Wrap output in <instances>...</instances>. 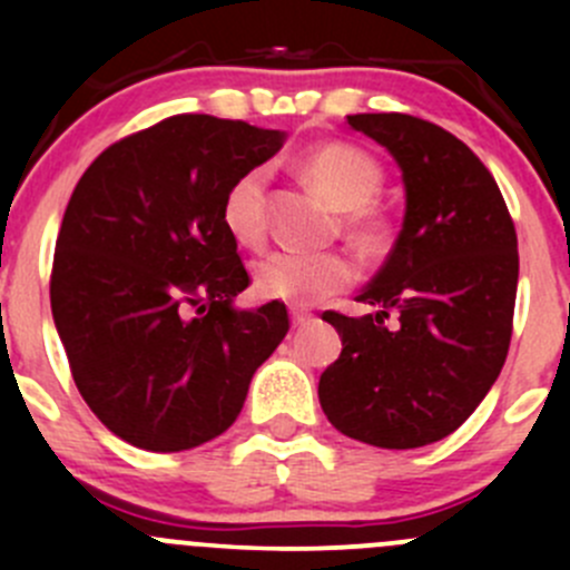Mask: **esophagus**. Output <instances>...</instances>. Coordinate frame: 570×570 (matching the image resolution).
Masks as SVG:
<instances>
[{"mask_svg": "<svg viewBox=\"0 0 570 570\" xmlns=\"http://www.w3.org/2000/svg\"><path fill=\"white\" fill-rule=\"evenodd\" d=\"M312 320H314V314L303 312V308H292V325L295 327H306Z\"/></svg>", "mask_w": 570, "mask_h": 570, "instance_id": "1", "label": "esophagus"}]
</instances>
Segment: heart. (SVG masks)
<instances>
[{"label":"heart","mask_w":570,"mask_h":570,"mask_svg":"<svg viewBox=\"0 0 570 570\" xmlns=\"http://www.w3.org/2000/svg\"><path fill=\"white\" fill-rule=\"evenodd\" d=\"M301 174L333 206L344 212V234L364 253H381L392 243V226L372 209L383 187V170L375 159L347 142L314 148L301 163ZM264 176L262 168L234 178L223 198V226L239 245H258L264 237ZM355 267L342 253L273 250L253 267V286L267 301L292 306H317L353 284Z\"/></svg>","instance_id":"obj_1"}]
</instances>
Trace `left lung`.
<instances>
[{
	"instance_id": "1",
	"label": "left lung",
	"mask_w": 570,
	"mask_h": 570,
	"mask_svg": "<svg viewBox=\"0 0 570 570\" xmlns=\"http://www.w3.org/2000/svg\"><path fill=\"white\" fill-rule=\"evenodd\" d=\"M347 124L394 157L405 217L358 295L377 312L322 314L342 355L322 372L320 405L350 439L413 450L455 433L497 383L513 333L519 239L493 176L455 135L402 112Z\"/></svg>"
}]
</instances>
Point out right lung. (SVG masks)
I'll list each match as a JSON object with an SVG mask.
<instances>
[{
    "label": "right lung",
    "instance_id": "right-lung-1",
    "mask_svg": "<svg viewBox=\"0 0 570 570\" xmlns=\"http://www.w3.org/2000/svg\"><path fill=\"white\" fill-rule=\"evenodd\" d=\"M284 140L174 115L79 178L57 234L51 317L79 394L126 444L181 452L226 433L289 331L281 303L234 306L248 273L220 217L234 178Z\"/></svg>",
    "mask_w": 570,
    "mask_h": 570
}]
</instances>
